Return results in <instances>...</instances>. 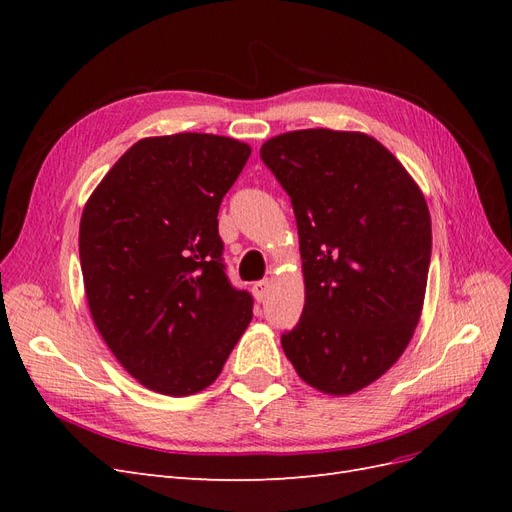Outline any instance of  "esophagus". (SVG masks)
Segmentation results:
<instances>
[{
  "label": "esophagus",
  "instance_id": "34e87169",
  "mask_svg": "<svg viewBox=\"0 0 512 512\" xmlns=\"http://www.w3.org/2000/svg\"><path fill=\"white\" fill-rule=\"evenodd\" d=\"M252 294H254V299H256L258 303L265 301V299H267V294H269V280L256 282V284L252 286Z\"/></svg>",
  "mask_w": 512,
  "mask_h": 512
}]
</instances>
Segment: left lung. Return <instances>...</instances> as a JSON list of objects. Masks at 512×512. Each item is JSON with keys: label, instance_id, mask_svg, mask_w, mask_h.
<instances>
[{"label": "left lung", "instance_id": "1", "mask_svg": "<svg viewBox=\"0 0 512 512\" xmlns=\"http://www.w3.org/2000/svg\"><path fill=\"white\" fill-rule=\"evenodd\" d=\"M260 158L290 196L305 305L282 348L329 395L378 380L410 344L431 260L423 192L393 153L361 132L273 136Z\"/></svg>", "mask_w": 512, "mask_h": 512}]
</instances>
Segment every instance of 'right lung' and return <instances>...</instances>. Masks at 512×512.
Listing matches in <instances>:
<instances>
[{
  "instance_id": "right-lung-1",
  "label": "right lung",
  "mask_w": 512,
  "mask_h": 512,
  "mask_svg": "<svg viewBox=\"0 0 512 512\" xmlns=\"http://www.w3.org/2000/svg\"><path fill=\"white\" fill-rule=\"evenodd\" d=\"M250 145L183 132L134 143L83 209L79 256L91 318L130 376L194 395L220 376L254 299L228 282L222 198Z\"/></svg>"
}]
</instances>
